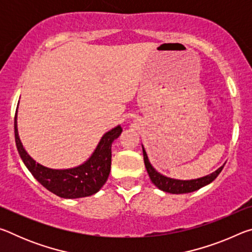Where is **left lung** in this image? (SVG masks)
I'll list each match as a JSON object with an SVG mask.
<instances>
[{
	"label": "left lung",
	"instance_id": "obj_1",
	"mask_svg": "<svg viewBox=\"0 0 252 252\" xmlns=\"http://www.w3.org/2000/svg\"><path fill=\"white\" fill-rule=\"evenodd\" d=\"M143 150V159H144V164H146L147 171L149 173V177H150L151 181L155 183V186L159 188L160 190L164 191V192L169 193H174V194H180V193H189L193 192V191L200 189L204 186L209 185V183L212 182L215 179L219 176V173L222 171L224 165L220 167L217 171H215L209 176H206L200 179H194V180H176V179H171L168 177H164L157 172L155 168L152 167L150 162H149L147 152L144 149Z\"/></svg>",
	"mask_w": 252,
	"mask_h": 252
}]
</instances>
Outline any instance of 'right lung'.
I'll list each match as a JSON object with an SVG mask.
<instances>
[{"label": "right lung", "mask_w": 252, "mask_h": 252, "mask_svg": "<svg viewBox=\"0 0 252 252\" xmlns=\"http://www.w3.org/2000/svg\"><path fill=\"white\" fill-rule=\"evenodd\" d=\"M16 112L14 118L16 148L29 171L42 186L58 197L65 199L89 197L96 193L103 187L111 170V146L121 134L122 127L120 126L102 136L95 151L85 163L72 169L54 170L36 163L24 150L18 133Z\"/></svg>", "instance_id": "1"}]
</instances>
